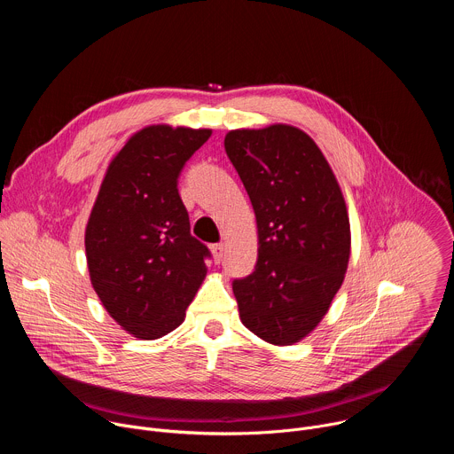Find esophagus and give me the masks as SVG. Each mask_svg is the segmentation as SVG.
<instances>
[{
    "label": "esophagus",
    "instance_id": "obj_1",
    "mask_svg": "<svg viewBox=\"0 0 454 454\" xmlns=\"http://www.w3.org/2000/svg\"><path fill=\"white\" fill-rule=\"evenodd\" d=\"M212 253H214L215 262L219 264V262L223 261V256H224V244H223V242H219V244H212Z\"/></svg>",
    "mask_w": 454,
    "mask_h": 454
}]
</instances>
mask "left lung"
<instances>
[{
  "label": "left lung",
  "instance_id": "obj_1",
  "mask_svg": "<svg viewBox=\"0 0 454 454\" xmlns=\"http://www.w3.org/2000/svg\"><path fill=\"white\" fill-rule=\"evenodd\" d=\"M224 149L258 228L256 266L231 284L240 319L268 343L293 345L343 284L350 256L343 193L325 156L296 127L237 129Z\"/></svg>",
  "mask_w": 454,
  "mask_h": 454
}]
</instances>
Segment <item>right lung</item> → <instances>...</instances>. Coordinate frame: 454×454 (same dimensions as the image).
I'll return each mask as SVG.
<instances>
[{"instance_id":"1","label":"right lung","mask_w":454,"mask_h":454,"mask_svg":"<svg viewBox=\"0 0 454 454\" xmlns=\"http://www.w3.org/2000/svg\"><path fill=\"white\" fill-rule=\"evenodd\" d=\"M210 129L151 125L111 161L86 228L95 293L129 334L156 340L184 319L210 249L190 233L177 179Z\"/></svg>"}]
</instances>
